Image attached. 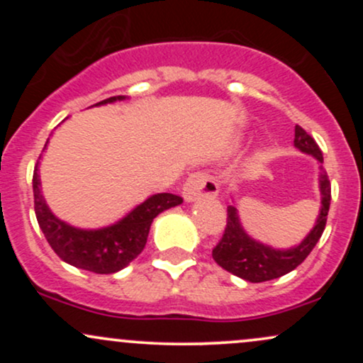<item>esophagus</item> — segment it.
I'll use <instances>...</instances> for the list:
<instances>
[{
    "label": "esophagus",
    "mask_w": 363,
    "mask_h": 363,
    "mask_svg": "<svg viewBox=\"0 0 363 363\" xmlns=\"http://www.w3.org/2000/svg\"><path fill=\"white\" fill-rule=\"evenodd\" d=\"M218 184L215 177L208 176L205 172H194L187 177L182 187V196L187 203L198 201L203 198H215L218 194Z\"/></svg>",
    "instance_id": "obj_1"
}]
</instances>
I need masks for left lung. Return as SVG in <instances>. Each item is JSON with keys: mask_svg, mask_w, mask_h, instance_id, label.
<instances>
[{"mask_svg": "<svg viewBox=\"0 0 363 363\" xmlns=\"http://www.w3.org/2000/svg\"><path fill=\"white\" fill-rule=\"evenodd\" d=\"M294 145L302 153L314 157L319 164H323V153H320L318 143L301 126H295ZM319 215L315 218L314 227L311 228L309 234L303 237L301 242L291 245L289 249H277L254 239L245 232L242 223H240L239 210H237L235 198L232 194L234 205L227 208L228 216L225 234L222 240L216 244L213 252H211L216 264L222 266L228 273L251 283L269 281L294 272L309 256L314 245L320 239V235H323L324 227H326L329 201H331V184H329L328 174L323 170V165H319Z\"/></svg>", "mask_w": 363, "mask_h": 363, "instance_id": "8db88e82", "label": "left lung"}]
</instances>
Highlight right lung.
<instances>
[{"label": "right lung", "instance_id": "add662e5", "mask_svg": "<svg viewBox=\"0 0 363 363\" xmlns=\"http://www.w3.org/2000/svg\"><path fill=\"white\" fill-rule=\"evenodd\" d=\"M126 95H116V97L106 99V101L95 104L91 107L121 102L126 101ZM48 143L49 138L45 141L44 150L48 148ZM40 158H43V155L37 160L34 179H32L37 222H39L40 230H43L52 251L62 261L74 266V268L86 269V272L99 274L121 272L135 257H138L140 252L145 249L153 218L160 215L162 211L179 206L182 203L181 196L176 194H152L143 203H140L138 206L133 208L123 218L107 225V227H74V225H69L65 220L57 218L45 203L39 176Z\"/></svg>", "mask_w": 363, "mask_h": 363}]
</instances>
